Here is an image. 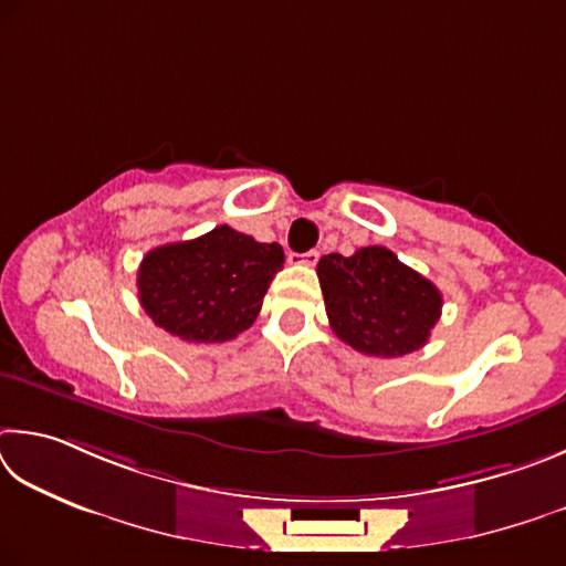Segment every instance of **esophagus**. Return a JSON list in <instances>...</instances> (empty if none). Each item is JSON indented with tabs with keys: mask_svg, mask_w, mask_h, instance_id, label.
<instances>
[{
	"mask_svg": "<svg viewBox=\"0 0 566 566\" xmlns=\"http://www.w3.org/2000/svg\"><path fill=\"white\" fill-rule=\"evenodd\" d=\"M318 258H321L318 251H305V253H291L289 261L301 263V265H315V263H318Z\"/></svg>",
	"mask_w": 566,
	"mask_h": 566,
	"instance_id": "34e87169",
	"label": "esophagus"
}]
</instances>
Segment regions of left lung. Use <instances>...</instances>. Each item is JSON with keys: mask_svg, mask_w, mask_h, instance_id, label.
Returning a JSON list of instances; mask_svg holds the SVG:
<instances>
[{"mask_svg": "<svg viewBox=\"0 0 566 566\" xmlns=\"http://www.w3.org/2000/svg\"><path fill=\"white\" fill-rule=\"evenodd\" d=\"M318 277L333 333L358 353L402 358L440 321L442 293L382 245L323 255Z\"/></svg>", "mask_w": 566, "mask_h": 566, "instance_id": "1", "label": "left lung"}]
</instances>
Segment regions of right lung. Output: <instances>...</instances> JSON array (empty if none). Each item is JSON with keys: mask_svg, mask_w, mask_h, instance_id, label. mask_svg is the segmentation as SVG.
<instances>
[{"mask_svg": "<svg viewBox=\"0 0 566 566\" xmlns=\"http://www.w3.org/2000/svg\"><path fill=\"white\" fill-rule=\"evenodd\" d=\"M283 263L277 243L218 226L193 241L148 251L138 265V301L176 338L226 343L251 328Z\"/></svg>", "mask_w": 566, "mask_h": 566, "instance_id": "1", "label": "right lung"}]
</instances>
